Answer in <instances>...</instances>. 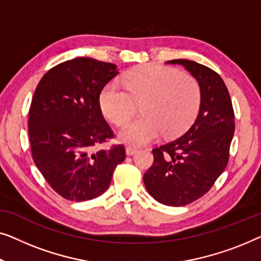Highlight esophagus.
Segmentation results:
<instances>
[{
    "label": "esophagus",
    "mask_w": 261,
    "mask_h": 261,
    "mask_svg": "<svg viewBox=\"0 0 261 261\" xmlns=\"http://www.w3.org/2000/svg\"><path fill=\"white\" fill-rule=\"evenodd\" d=\"M125 151H126V155H134V153L137 152V148H134V146H126L125 148Z\"/></svg>",
    "instance_id": "obj_1"
}]
</instances>
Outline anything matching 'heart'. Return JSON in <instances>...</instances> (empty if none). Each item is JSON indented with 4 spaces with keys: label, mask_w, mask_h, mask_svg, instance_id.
<instances>
[{
    "label": "heart",
    "mask_w": 261,
    "mask_h": 261,
    "mask_svg": "<svg viewBox=\"0 0 261 261\" xmlns=\"http://www.w3.org/2000/svg\"><path fill=\"white\" fill-rule=\"evenodd\" d=\"M124 91L115 84L101 90L99 104L115 125H123L141 104L142 117L119 132L126 144H148L163 132L167 138L183 134L196 118L201 105V89L194 76L159 65H143L123 76Z\"/></svg>",
    "instance_id": "heart-1"
}]
</instances>
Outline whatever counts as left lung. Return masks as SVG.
Segmentation results:
<instances>
[{
  "label": "left lung",
  "instance_id": "obj_1",
  "mask_svg": "<svg viewBox=\"0 0 261 261\" xmlns=\"http://www.w3.org/2000/svg\"><path fill=\"white\" fill-rule=\"evenodd\" d=\"M167 64L183 66L197 80L200 111L185 135L152 150L153 164L143 181L156 201L181 207L208 193L225 170L236 123L228 90L218 73L186 59Z\"/></svg>",
  "mask_w": 261,
  "mask_h": 261
}]
</instances>
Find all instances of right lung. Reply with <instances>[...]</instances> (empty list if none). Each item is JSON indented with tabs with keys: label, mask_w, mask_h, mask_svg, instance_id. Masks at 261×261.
I'll list each match as a JSON object with an SVG mask.
<instances>
[{
	"label": "right lung",
	"mask_w": 261,
	"mask_h": 261,
	"mask_svg": "<svg viewBox=\"0 0 261 261\" xmlns=\"http://www.w3.org/2000/svg\"><path fill=\"white\" fill-rule=\"evenodd\" d=\"M117 74V66L110 62L75 58L50 68L36 86L28 117L32 156L48 185L66 200L100 196L125 160L120 144L93 151L115 137L99 95Z\"/></svg>",
	"instance_id": "obj_1"
}]
</instances>
